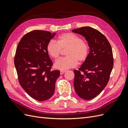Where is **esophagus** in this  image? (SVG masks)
<instances>
[{
    "mask_svg": "<svg viewBox=\"0 0 128 128\" xmlns=\"http://www.w3.org/2000/svg\"><path fill=\"white\" fill-rule=\"evenodd\" d=\"M64 72H64V71L61 70V71H60V75H63Z\"/></svg>",
    "mask_w": 128,
    "mask_h": 128,
    "instance_id": "1",
    "label": "esophagus"
}]
</instances>
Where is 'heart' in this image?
Instances as JSON below:
<instances>
[{
	"mask_svg": "<svg viewBox=\"0 0 128 128\" xmlns=\"http://www.w3.org/2000/svg\"><path fill=\"white\" fill-rule=\"evenodd\" d=\"M66 58H61L54 64V67L61 70H66L76 67L77 62L86 61L88 55L89 49L86 43L78 36L72 33H65L58 38L57 42L50 40L46 46L48 54L54 59L59 57L61 49H67Z\"/></svg>",
	"mask_w": 128,
	"mask_h": 128,
	"instance_id": "b5f03b06",
	"label": "heart"
}]
</instances>
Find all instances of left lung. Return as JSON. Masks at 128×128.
<instances>
[{"mask_svg":"<svg viewBox=\"0 0 128 128\" xmlns=\"http://www.w3.org/2000/svg\"><path fill=\"white\" fill-rule=\"evenodd\" d=\"M88 42V55L78 70H74L75 91L80 98L91 100L98 96L109 81L113 67V52L106 37L90 26L72 30Z\"/></svg>","mask_w":128,"mask_h":128,"instance_id":"8db88e82","label":"left lung"}]
</instances>
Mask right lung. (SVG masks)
<instances>
[{
    "instance_id": "1",
    "label": "right lung",
    "mask_w": 128,
    "mask_h": 128,
    "mask_svg": "<svg viewBox=\"0 0 128 128\" xmlns=\"http://www.w3.org/2000/svg\"><path fill=\"white\" fill-rule=\"evenodd\" d=\"M56 32L34 30L19 42L14 65L19 83L31 97L45 101L53 96L59 70H51L53 64L46 50L48 42Z\"/></svg>"
}]
</instances>
